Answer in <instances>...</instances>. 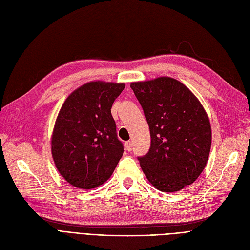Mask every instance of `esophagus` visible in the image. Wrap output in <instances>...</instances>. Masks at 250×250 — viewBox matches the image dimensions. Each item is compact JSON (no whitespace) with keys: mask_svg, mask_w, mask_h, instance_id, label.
Wrapping results in <instances>:
<instances>
[{"mask_svg":"<svg viewBox=\"0 0 250 250\" xmlns=\"http://www.w3.org/2000/svg\"><path fill=\"white\" fill-rule=\"evenodd\" d=\"M125 148L127 151H131L132 148H133V144L131 141H128L125 143Z\"/></svg>","mask_w":250,"mask_h":250,"instance_id":"1","label":"esophagus"}]
</instances>
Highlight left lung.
<instances>
[{"instance_id":"8db88e82","label":"left lung","mask_w":250,"mask_h":250,"mask_svg":"<svg viewBox=\"0 0 250 250\" xmlns=\"http://www.w3.org/2000/svg\"><path fill=\"white\" fill-rule=\"evenodd\" d=\"M147 120L151 146L139 157L149 182L160 191L175 192L202 174L211 149L209 118L186 85L161 76L130 84Z\"/></svg>"}]
</instances>
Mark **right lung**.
Masks as SVG:
<instances>
[{"label": "right lung", "instance_id": "add662e5", "mask_svg": "<svg viewBox=\"0 0 250 250\" xmlns=\"http://www.w3.org/2000/svg\"><path fill=\"white\" fill-rule=\"evenodd\" d=\"M124 83L90 82L73 91L59 111L51 154L59 173L74 187L92 189L113 175L124 148L110 109Z\"/></svg>", "mask_w": 250, "mask_h": 250}]
</instances>
